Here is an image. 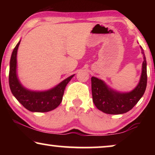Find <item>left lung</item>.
I'll list each match as a JSON object with an SVG mask.
<instances>
[{
  "mask_svg": "<svg viewBox=\"0 0 155 155\" xmlns=\"http://www.w3.org/2000/svg\"><path fill=\"white\" fill-rule=\"evenodd\" d=\"M143 54V71L139 84L132 92L128 93H119L111 90L102 80L92 77V93L93 102L100 111L109 114H121L132 109L134 106L143 97L147 87V63Z\"/></svg>",
  "mask_w": 155,
  "mask_h": 155,
  "instance_id": "1",
  "label": "left lung"
}]
</instances>
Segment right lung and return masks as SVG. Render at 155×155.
<instances>
[{
    "label": "right lung",
    "mask_w": 155,
    "mask_h": 155,
    "mask_svg": "<svg viewBox=\"0 0 155 155\" xmlns=\"http://www.w3.org/2000/svg\"><path fill=\"white\" fill-rule=\"evenodd\" d=\"M20 41L12 53L10 62L9 85L18 101L25 108L32 112H47L56 109L61 103L67 84L74 75L63 80L54 88L46 92H31L23 87L16 75L17 52Z\"/></svg>",
    "instance_id": "right-lung-1"
}]
</instances>
